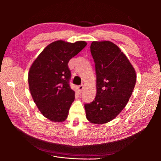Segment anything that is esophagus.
I'll return each instance as SVG.
<instances>
[{"mask_svg": "<svg viewBox=\"0 0 161 161\" xmlns=\"http://www.w3.org/2000/svg\"><path fill=\"white\" fill-rule=\"evenodd\" d=\"M83 89H84V86H83V85H80V86H79V88H78V89H79V91L80 92H81L82 91V90H83Z\"/></svg>", "mask_w": 161, "mask_h": 161, "instance_id": "1", "label": "esophagus"}]
</instances>
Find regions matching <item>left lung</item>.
Returning <instances> with one entry per match:
<instances>
[{"mask_svg": "<svg viewBox=\"0 0 161 161\" xmlns=\"http://www.w3.org/2000/svg\"><path fill=\"white\" fill-rule=\"evenodd\" d=\"M91 52L95 64L97 93L85 104L86 118L103 124L113 120L123 110L136 85V71L118 46L109 41L92 42Z\"/></svg>", "mask_w": 161, "mask_h": 161, "instance_id": "obj_1", "label": "left lung"}]
</instances>
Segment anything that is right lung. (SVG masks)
I'll return each mask as SVG.
<instances>
[{
	"mask_svg": "<svg viewBox=\"0 0 161 161\" xmlns=\"http://www.w3.org/2000/svg\"><path fill=\"white\" fill-rule=\"evenodd\" d=\"M85 41L58 40L46 46L34 60L28 73L32 98L41 114L55 122L65 121L75 100L70 87L68 63L86 46Z\"/></svg>",
	"mask_w": 161,
	"mask_h": 161,
	"instance_id": "1",
	"label": "right lung"
}]
</instances>
